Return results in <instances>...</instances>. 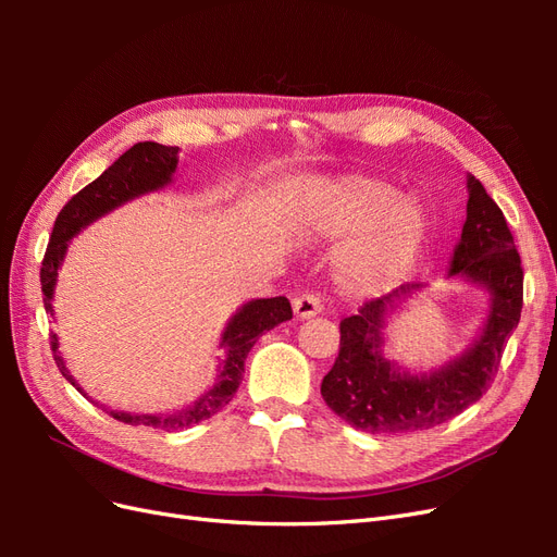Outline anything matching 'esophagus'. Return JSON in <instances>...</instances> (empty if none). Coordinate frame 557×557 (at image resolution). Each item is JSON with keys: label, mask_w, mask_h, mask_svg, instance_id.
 Returning <instances> with one entry per match:
<instances>
[{"label": "esophagus", "mask_w": 557, "mask_h": 557, "mask_svg": "<svg viewBox=\"0 0 557 557\" xmlns=\"http://www.w3.org/2000/svg\"><path fill=\"white\" fill-rule=\"evenodd\" d=\"M293 309L297 318H313L315 313L323 311V301H320L315 293H305L293 299Z\"/></svg>", "instance_id": "obj_1"}]
</instances>
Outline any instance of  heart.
Returning a JSON list of instances; mask_svg holds the SVG:
<instances>
[{"mask_svg":"<svg viewBox=\"0 0 557 557\" xmlns=\"http://www.w3.org/2000/svg\"><path fill=\"white\" fill-rule=\"evenodd\" d=\"M305 221L320 234L352 237L339 252V276L358 295H379L407 272L425 242L428 218L393 183L350 174L315 185Z\"/></svg>","mask_w":557,"mask_h":557,"instance_id":"b5f03b06","label":"heart"}]
</instances>
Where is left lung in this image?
Here are the masks:
<instances>
[{
    "instance_id": "obj_1",
    "label": "left lung",
    "mask_w": 557,
    "mask_h": 557,
    "mask_svg": "<svg viewBox=\"0 0 557 557\" xmlns=\"http://www.w3.org/2000/svg\"><path fill=\"white\" fill-rule=\"evenodd\" d=\"M467 185V221L453 252L450 276L481 283L493 297L481 339L440 372L420 376L399 372L381 352L385 311L395 297L418 285H401L391 295L364 301L358 315L339 323V358L320 385L327 407L356 430L401 434L436 428L479 401L497 374L522 311V267L495 199L474 176Z\"/></svg>"
}]
</instances>
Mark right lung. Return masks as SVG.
I'll return each instance as SVG.
<instances>
[{
	"label": "right lung",
	"instance_id": "obj_1",
	"mask_svg": "<svg viewBox=\"0 0 557 557\" xmlns=\"http://www.w3.org/2000/svg\"><path fill=\"white\" fill-rule=\"evenodd\" d=\"M176 153L178 146H162L156 141H141L134 144L129 150L117 158L109 170L88 183L86 188L78 190L62 211L58 213V221L53 232H50L46 256L41 262V293H44V307L53 315V288L58 278V267L64 258V250L74 234L92 223L95 218L104 215L107 211L121 207L123 201L144 195L148 190H158L164 183L172 181V174L176 172ZM293 318V307L285 297H272V299H252L248 305L230 320V325L223 332L221 346L227 350V358L223 367L218 369L215 385L207 395H201L190 407H185L174 413H123V411H109L115 420L127 425H146L164 432H176L197 425L199 420H207L213 413L221 411L232 401L234 393L244 379V362L250 352L252 344H256L267 330H274L283 320ZM58 336L50 332V350H53L55 364L60 367L62 376L76 385L74 376H70L62 358L58 356ZM81 391V387H76ZM97 404V401H95Z\"/></svg>",
	"mask_w": 557,
	"mask_h": 557
}]
</instances>
